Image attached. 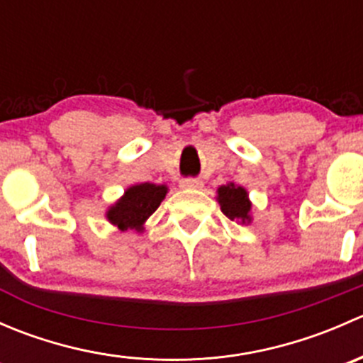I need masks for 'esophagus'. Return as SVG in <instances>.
Wrapping results in <instances>:
<instances>
[{
	"instance_id": "34e87169",
	"label": "esophagus",
	"mask_w": 363,
	"mask_h": 363,
	"mask_svg": "<svg viewBox=\"0 0 363 363\" xmlns=\"http://www.w3.org/2000/svg\"><path fill=\"white\" fill-rule=\"evenodd\" d=\"M181 188H189V189H196V188H202V181L196 177H186V179H181Z\"/></svg>"
}]
</instances>
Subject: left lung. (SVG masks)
<instances>
[{
	"label": "left lung",
	"mask_w": 363,
	"mask_h": 363,
	"mask_svg": "<svg viewBox=\"0 0 363 363\" xmlns=\"http://www.w3.org/2000/svg\"><path fill=\"white\" fill-rule=\"evenodd\" d=\"M218 200L221 203L223 214L228 219H232V221L239 219L242 223L251 221V202L247 200V193L244 188L235 184L221 186L218 189Z\"/></svg>",
	"instance_id": "8db88e82"
}]
</instances>
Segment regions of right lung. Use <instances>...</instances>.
Masks as SVG:
<instances>
[{
    "label": "right lung",
    "mask_w": 363,
    "mask_h": 363,
    "mask_svg": "<svg viewBox=\"0 0 363 363\" xmlns=\"http://www.w3.org/2000/svg\"><path fill=\"white\" fill-rule=\"evenodd\" d=\"M164 195H167V186L163 184L142 182L131 186L123 199L107 212L108 221L121 230L130 228L140 232L145 219L160 207Z\"/></svg>",
    "instance_id": "right-lung-1"
}]
</instances>
